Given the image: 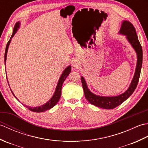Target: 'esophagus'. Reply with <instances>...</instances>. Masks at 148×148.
Instances as JSON below:
<instances>
[{
    "mask_svg": "<svg viewBox=\"0 0 148 148\" xmlns=\"http://www.w3.org/2000/svg\"><path fill=\"white\" fill-rule=\"evenodd\" d=\"M78 67V64L77 62H74L73 64V67L74 68H77Z\"/></svg>",
    "mask_w": 148,
    "mask_h": 148,
    "instance_id": "1",
    "label": "esophagus"
}]
</instances>
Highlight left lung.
I'll use <instances>...</instances> for the list:
<instances>
[{"label":"left lung","instance_id":"obj_1","mask_svg":"<svg viewBox=\"0 0 148 148\" xmlns=\"http://www.w3.org/2000/svg\"><path fill=\"white\" fill-rule=\"evenodd\" d=\"M119 34L121 35L126 36L127 40L132 46V48L137 53V65L136 71H135L134 76L129 87L127 90L125 91L120 95L114 97H105L97 95L92 93L88 88L86 81L83 76L81 77V82L84 90V96L86 100L91 104H93L99 108L105 109H112L125 101L128 97L136 90L139 82L141 67L143 64V49L142 46L138 39L137 35L136 32L133 25L130 22L127 20H124L122 22L120 30L119 31Z\"/></svg>","mask_w":148,"mask_h":148}]
</instances>
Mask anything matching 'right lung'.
Segmentation results:
<instances>
[{"label":"right lung","mask_w":148,"mask_h":148,"mask_svg":"<svg viewBox=\"0 0 148 148\" xmlns=\"http://www.w3.org/2000/svg\"><path fill=\"white\" fill-rule=\"evenodd\" d=\"M20 22L18 21V22H17L16 23L15 26L14 27V29H13V32H12V36L11 37V38H10V39H9V40L7 44V46H6L5 51V55H4L5 67V62H6V58H7V53H8V51L9 46V45H10V42L11 41V39L14 37V36L15 35V34L16 33L17 30H18L19 28H20ZM71 71V65L67 66V67L65 69V70L63 71L61 76L60 77V79L58 80L57 85H56L55 93H54V94H53V95L51 98V99H50L48 102H46V103H45V104H43L42 106H38V107H34V108H32V107H29L28 106L25 105V104H23V103H21L22 104H23L24 106H25L27 108H28L30 110V111H33V112H45V111H47V110H49L50 109H51L53 107H54L56 104V103H57V102L59 101L60 98V97H61L62 84H63V83H64L65 79H66V77H67L69 76V74H70ZM8 83H9L8 81ZM11 91L12 93L13 94V95L14 96L15 98L19 102H20V100H19L16 98V97L14 95V94L13 93V92H12L11 90Z\"/></svg>","instance_id":"right-lung-1"}]
</instances>
